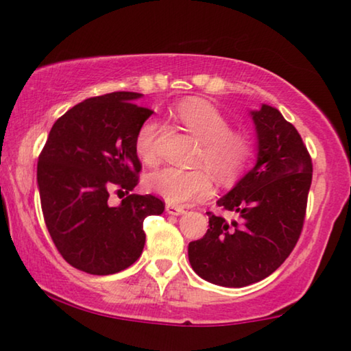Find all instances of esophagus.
Returning <instances> with one entry per match:
<instances>
[{"label": "esophagus", "mask_w": 351, "mask_h": 351, "mask_svg": "<svg viewBox=\"0 0 351 351\" xmlns=\"http://www.w3.org/2000/svg\"><path fill=\"white\" fill-rule=\"evenodd\" d=\"M165 212L170 213V215H182V213L186 210H184L182 207H180V206H175V204L169 203L167 206H165Z\"/></svg>", "instance_id": "34e87169"}]
</instances>
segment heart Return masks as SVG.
Masks as SVG:
<instances>
[{
	"instance_id": "1",
	"label": "heart",
	"mask_w": 351,
	"mask_h": 351,
	"mask_svg": "<svg viewBox=\"0 0 351 351\" xmlns=\"http://www.w3.org/2000/svg\"><path fill=\"white\" fill-rule=\"evenodd\" d=\"M176 116L201 144L197 162L206 165L221 181L234 180L246 169L252 156V142L241 132H230V123L212 104L187 99L178 105ZM158 123L147 121L136 133V153L145 164H154ZM147 187L171 204H189L204 199L212 192L210 175L203 169L164 167L147 176Z\"/></svg>"
}]
</instances>
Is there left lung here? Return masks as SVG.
<instances>
[{
    "label": "left lung",
    "mask_w": 351,
    "mask_h": 351,
    "mask_svg": "<svg viewBox=\"0 0 351 351\" xmlns=\"http://www.w3.org/2000/svg\"><path fill=\"white\" fill-rule=\"evenodd\" d=\"M257 162L217 201L234 219L209 215L203 239L189 243L193 271L213 285L241 288L271 276L299 240L311 187L310 153L293 123L274 106L249 112Z\"/></svg>",
    "instance_id": "8db88e82"
}]
</instances>
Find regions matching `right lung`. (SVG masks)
Listing matches in <instances>:
<instances>
[{
  "label": "right lung",
  "instance_id": "right-lung-1",
  "mask_svg": "<svg viewBox=\"0 0 351 351\" xmlns=\"http://www.w3.org/2000/svg\"><path fill=\"white\" fill-rule=\"evenodd\" d=\"M117 91L77 104L57 119L38 158L37 182L46 228L71 266L110 276L132 266L145 245L144 219L165 204L153 195H128L142 165L134 141L153 114ZM111 193L127 194L111 206Z\"/></svg>",
  "mask_w": 351,
  "mask_h": 351
}]
</instances>
